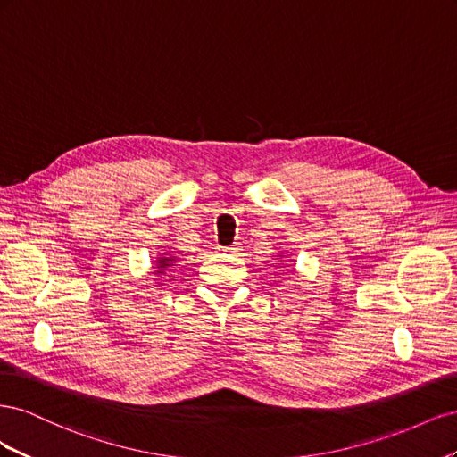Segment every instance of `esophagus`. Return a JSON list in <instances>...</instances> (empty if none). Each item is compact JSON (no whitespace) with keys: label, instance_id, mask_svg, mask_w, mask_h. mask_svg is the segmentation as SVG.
Wrapping results in <instances>:
<instances>
[{"label":"esophagus","instance_id":"esophagus-1","mask_svg":"<svg viewBox=\"0 0 457 457\" xmlns=\"http://www.w3.org/2000/svg\"><path fill=\"white\" fill-rule=\"evenodd\" d=\"M223 252H227V253H234V252H238V245H237V244H234V245L223 247Z\"/></svg>","mask_w":457,"mask_h":457}]
</instances>
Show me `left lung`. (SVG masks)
I'll list each match as a JSON object with an SVG mask.
<instances>
[{"label":"left lung","mask_w":457,"mask_h":457,"mask_svg":"<svg viewBox=\"0 0 457 457\" xmlns=\"http://www.w3.org/2000/svg\"><path fill=\"white\" fill-rule=\"evenodd\" d=\"M286 255H289V252H286V253H278L276 257H278V259H286ZM287 261H294V259H287Z\"/></svg>","instance_id":"left-lung-1"}]
</instances>
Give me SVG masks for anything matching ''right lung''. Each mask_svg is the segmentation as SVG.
Instances as JSON below:
<instances>
[{
	"label": "right lung",
	"instance_id": "1",
	"mask_svg": "<svg viewBox=\"0 0 457 457\" xmlns=\"http://www.w3.org/2000/svg\"><path fill=\"white\" fill-rule=\"evenodd\" d=\"M175 261H177V257L170 255L168 252L160 253L158 257H154V274L163 276L165 270H168L170 267H175Z\"/></svg>",
	"mask_w": 457,
	"mask_h": 457
}]
</instances>
